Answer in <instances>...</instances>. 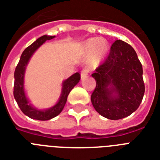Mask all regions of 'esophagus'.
Wrapping results in <instances>:
<instances>
[{"label":"esophagus","mask_w":160,"mask_h":160,"mask_svg":"<svg viewBox=\"0 0 160 160\" xmlns=\"http://www.w3.org/2000/svg\"><path fill=\"white\" fill-rule=\"evenodd\" d=\"M88 73H89V70L87 68H84L81 71V73H80V76H81V79L83 78H85L87 76H88Z\"/></svg>","instance_id":"esophagus-1"}]
</instances>
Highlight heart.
<instances>
[{"label":"heart","instance_id":"obj_1","mask_svg":"<svg viewBox=\"0 0 160 160\" xmlns=\"http://www.w3.org/2000/svg\"><path fill=\"white\" fill-rule=\"evenodd\" d=\"M108 49V45L103 39L90 38L84 44V50L87 53L93 52V61H98L104 57Z\"/></svg>","mask_w":160,"mask_h":160}]
</instances>
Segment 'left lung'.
<instances>
[{
  "mask_svg": "<svg viewBox=\"0 0 160 160\" xmlns=\"http://www.w3.org/2000/svg\"><path fill=\"white\" fill-rule=\"evenodd\" d=\"M142 75V65L136 51L126 42L116 40L109 55L92 74L96 80L91 95L94 109L111 120L130 116L143 99Z\"/></svg>",
  "mask_w": 160,
  "mask_h": 160,
  "instance_id": "8db88e82",
  "label": "left lung"
}]
</instances>
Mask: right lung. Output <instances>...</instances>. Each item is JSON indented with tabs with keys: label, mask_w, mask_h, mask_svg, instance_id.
Here are the masks:
<instances>
[{
	"label": "right lung",
	"mask_w": 160,
	"mask_h": 160,
	"mask_svg": "<svg viewBox=\"0 0 160 160\" xmlns=\"http://www.w3.org/2000/svg\"><path fill=\"white\" fill-rule=\"evenodd\" d=\"M53 38H55V36L43 35L39 38H38L34 42H33L30 46H28L23 52L19 63L15 68L14 97H15V100L21 111L25 114L26 116H28V118H32V119L40 121L50 120L61 113V112L64 108L65 104L67 102L68 94L80 80V73L76 72L71 76H70L68 79L64 80V82L62 83V94L60 96L59 100L53 107L50 108L48 109H37L29 103L28 98L26 97L24 88V77L25 68L27 67L28 61L34 53L35 51L37 50L42 43L46 42L47 40L52 39Z\"/></svg>",
	"instance_id": "1"
}]
</instances>
